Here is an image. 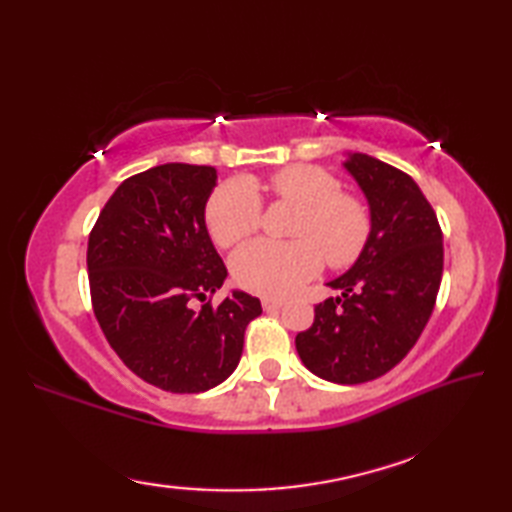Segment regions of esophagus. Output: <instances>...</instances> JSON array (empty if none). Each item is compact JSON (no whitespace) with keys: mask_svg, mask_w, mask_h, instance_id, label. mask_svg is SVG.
<instances>
[{"mask_svg":"<svg viewBox=\"0 0 512 512\" xmlns=\"http://www.w3.org/2000/svg\"><path fill=\"white\" fill-rule=\"evenodd\" d=\"M281 306H284V299H275V297H264V299H262V308H264L266 312L279 310Z\"/></svg>","mask_w":512,"mask_h":512,"instance_id":"esophagus-1","label":"esophagus"}]
</instances>
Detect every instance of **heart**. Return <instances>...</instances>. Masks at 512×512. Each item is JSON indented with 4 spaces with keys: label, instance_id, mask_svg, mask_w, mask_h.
<instances>
[{
    "label": "heart",
    "instance_id": "heart-1",
    "mask_svg": "<svg viewBox=\"0 0 512 512\" xmlns=\"http://www.w3.org/2000/svg\"><path fill=\"white\" fill-rule=\"evenodd\" d=\"M277 200L299 209L292 224L295 242L277 244L259 239L233 257L231 268L239 286L262 297H286L321 270L323 257L332 268L354 264L369 242L372 217L354 195L341 193L332 173L312 165H295L270 178ZM262 202L246 180L217 187L206 204V226L213 242L231 248L253 235Z\"/></svg>",
    "mask_w": 512,
    "mask_h": 512
}]
</instances>
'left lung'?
Returning a JSON list of instances; mask_svg holds the SVG:
<instances>
[{"mask_svg": "<svg viewBox=\"0 0 512 512\" xmlns=\"http://www.w3.org/2000/svg\"><path fill=\"white\" fill-rule=\"evenodd\" d=\"M345 171L363 191L372 233L361 257L328 281L339 297L314 308L295 345L314 376L358 385L396 367L427 325L442 281V231L407 173L367 154H347Z\"/></svg>", "mask_w": 512, "mask_h": 512, "instance_id": "8db88e82", "label": "left lung"}]
</instances>
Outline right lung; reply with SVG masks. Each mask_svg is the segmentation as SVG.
Masks as SVG:
<instances>
[{
  "instance_id": "1",
  "label": "right lung",
  "mask_w": 512,
  "mask_h": 512,
  "mask_svg": "<svg viewBox=\"0 0 512 512\" xmlns=\"http://www.w3.org/2000/svg\"><path fill=\"white\" fill-rule=\"evenodd\" d=\"M215 167L167 162L127 178L107 200L88 242L96 321L121 361L149 385L200 394L235 372L246 325L262 303L233 290L206 231Z\"/></svg>"
}]
</instances>
